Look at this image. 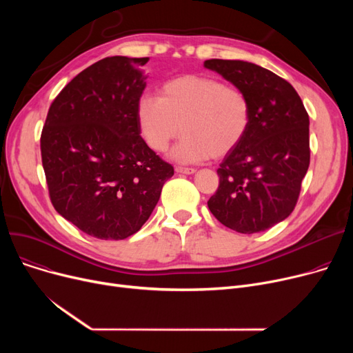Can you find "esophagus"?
<instances>
[{"mask_svg": "<svg viewBox=\"0 0 353 353\" xmlns=\"http://www.w3.org/2000/svg\"><path fill=\"white\" fill-rule=\"evenodd\" d=\"M176 172L181 173V174H193L196 170L192 169V167H180V165H177L176 167Z\"/></svg>", "mask_w": 353, "mask_h": 353, "instance_id": "34e87169", "label": "esophagus"}]
</instances>
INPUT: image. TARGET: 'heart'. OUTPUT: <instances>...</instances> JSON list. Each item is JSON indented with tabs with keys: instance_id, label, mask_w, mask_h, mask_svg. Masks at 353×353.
Returning a JSON list of instances; mask_svg holds the SVG:
<instances>
[{
	"instance_id": "heart-1",
	"label": "heart",
	"mask_w": 353,
	"mask_h": 353,
	"mask_svg": "<svg viewBox=\"0 0 353 353\" xmlns=\"http://www.w3.org/2000/svg\"><path fill=\"white\" fill-rule=\"evenodd\" d=\"M145 144L163 153L184 136L173 150L180 163L223 159L242 143L252 124V104L236 85L205 74H184L167 80L159 99L143 96L136 108Z\"/></svg>"
}]
</instances>
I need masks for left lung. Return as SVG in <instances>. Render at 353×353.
I'll use <instances>...</instances> for the list:
<instances>
[{
	"label": "left lung",
	"instance_id": "8db88e82",
	"mask_svg": "<svg viewBox=\"0 0 353 353\" xmlns=\"http://www.w3.org/2000/svg\"><path fill=\"white\" fill-rule=\"evenodd\" d=\"M205 67L242 88L252 104L249 132L220 163L208 206L232 230H268L298 203L310 163L307 111L290 83L261 65L212 59Z\"/></svg>",
	"mask_w": 353,
	"mask_h": 353
}]
</instances>
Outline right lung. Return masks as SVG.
I'll list each match as a JSON object with an SVG mask.
<instances>
[{"label": "right lung", "mask_w": 353, "mask_h": 353, "mask_svg": "<svg viewBox=\"0 0 353 353\" xmlns=\"http://www.w3.org/2000/svg\"><path fill=\"white\" fill-rule=\"evenodd\" d=\"M148 57L103 59L54 99L41 160L54 209L81 232L123 240L141 229L174 174L140 136L136 108Z\"/></svg>", "instance_id": "add662e5"}]
</instances>
